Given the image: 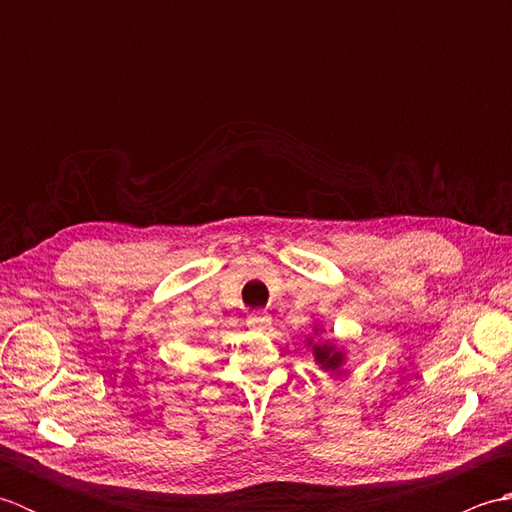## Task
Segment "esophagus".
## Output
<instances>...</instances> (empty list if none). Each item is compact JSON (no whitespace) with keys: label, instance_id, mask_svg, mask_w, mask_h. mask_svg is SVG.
I'll return each mask as SVG.
<instances>
[{"label":"esophagus","instance_id":"esophagus-1","mask_svg":"<svg viewBox=\"0 0 512 512\" xmlns=\"http://www.w3.org/2000/svg\"><path fill=\"white\" fill-rule=\"evenodd\" d=\"M246 323H248V328H253V330H266L270 325V317L266 312H253V314H248Z\"/></svg>","mask_w":512,"mask_h":512}]
</instances>
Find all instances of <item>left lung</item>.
<instances>
[{"mask_svg": "<svg viewBox=\"0 0 512 512\" xmlns=\"http://www.w3.org/2000/svg\"><path fill=\"white\" fill-rule=\"evenodd\" d=\"M308 345H312V354L314 361H317L325 372H336L341 374V365L345 361V354L341 350H336L332 343H312V339H308Z\"/></svg>", "mask_w": 512, "mask_h": 512, "instance_id": "1", "label": "left lung"}]
</instances>
